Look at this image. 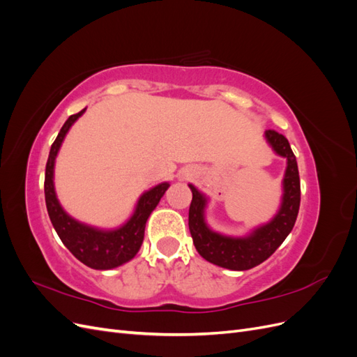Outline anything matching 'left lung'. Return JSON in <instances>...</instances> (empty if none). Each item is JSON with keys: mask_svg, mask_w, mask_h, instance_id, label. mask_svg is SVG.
Segmentation results:
<instances>
[{"mask_svg": "<svg viewBox=\"0 0 357 357\" xmlns=\"http://www.w3.org/2000/svg\"><path fill=\"white\" fill-rule=\"evenodd\" d=\"M266 143L274 152L286 158L287 167L283 177V197L280 208L268 223L257 226L245 236H229L213 231L205 220V208L208 198L193 185L192 202L189 208V229L198 253L214 265L245 271L262 264L282 245L286 236L294 229L301 202V181L296 158L291 152L287 138L273 129L265 131Z\"/></svg>", "mask_w": 357, "mask_h": 357, "instance_id": "8db88e82", "label": "left lung"}]
</instances>
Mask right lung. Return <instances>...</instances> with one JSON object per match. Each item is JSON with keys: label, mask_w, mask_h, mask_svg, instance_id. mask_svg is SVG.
Instances as JSON below:
<instances>
[{"label": "right lung", "mask_w": 357, "mask_h": 357, "mask_svg": "<svg viewBox=\"0 0 357 357\" xmlns=\"http://www.w3.org/2000/svg\"><path fill=\"white\" fill-rule=\"evenodd\" d=\"M84 112L86 109L67 119V122L63 123L50 147L45 177L46 207L50 222L61 241L82 264L93 269H113L129 262L138 253L144 240V229L149 215L152 214L160 198L164 197V193L169 188V183H159L158 186L146 190L138 198L131 218L119 228L101 229L71 218L58 201L53 177H55V160L63 138Z\"/></svg>", "instance_id": "right-lung-1"}]
</instances>
